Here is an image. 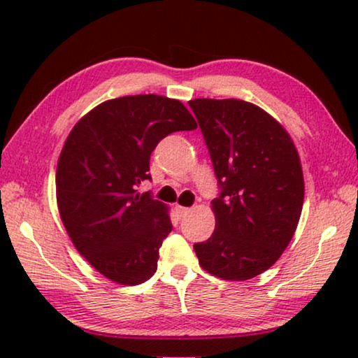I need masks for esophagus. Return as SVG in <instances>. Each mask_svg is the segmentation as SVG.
Segmentation results:
<instances>
[{"mask_svg":"<svg viewBox=\"0 0 358 358\" xmlns=\"http://www.w3.org/2000/svg\"><path fill=\"white\" fill-rule=\"evenodd\" d=\"M176 212H178L179 217H185V215H187V213L190 212V208H187V207H180V205H178V207H176Z\"/></svg>","mask_w":358,"mask_h":358,"instance_id":"1","label":"esophagus"}]
</instances>
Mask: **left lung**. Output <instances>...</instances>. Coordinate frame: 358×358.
<instances>
[{
    "mask_svg": "<svg viewBox=\"0 0 358 358\" xmlns=\"http://www.w3.org/2000/svg\"><path fill=\"white\" fill-rule=\"evenodd\" d=\"M218 179L215 231L195 243L199 264L223 280H249L277 262L295 234L305 182L298 151L278 122L251 102L194 99Z\"/></svg>",
    "mask_w": 358,
    "mask_h": 358,
    "instance_id": "left-lung-1",
    "label": "left lung"
}]
</instances>
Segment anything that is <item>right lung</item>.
<instances>
[{
    "instance_id": "obj_1",
    "label": "right lung",
    "mask_w": 358,
    "mask_h": 358,
    "mask_svg": "<svg viewBox=\"0 0 358 358\" xmlns=\"http://www.w3.org/2000/svg\"><path fill=\"white\" fill-rule=\"evenodd\" d=\"M182 102L156 94L106 101L68 135L57 168V202L78 252L102 275L138 285L158 268L173 229L168 207L138 194L150 156L173 131L195 130Z\"/></svg>"
}]
</instances>
